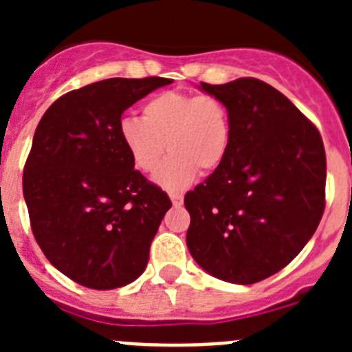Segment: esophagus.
Segmentation results:
<instances>
[{"label": "esophagus", "instance_id": "1", "mask_svg": "<svg viewBox=\"0 0 352 352\" xmlns=\"http://www.w3.org/2000/svg\"><path fill=\"white\" fill-rule=\"evenodd\" d=\"M169 197H170V201H173L174 206H182V204H183V195L182 194H174V192H170Z\"/></svg>", "mask_w": 352, "mask_h": 352}]
</instances>
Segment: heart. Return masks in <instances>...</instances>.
Here are the masks:
<instances>
[{"instance_id": "1", "label": "heart", "mask_w": 352, "mask_h": 352, "mask_svg": "<svg viewBox=\"0 0 352 352\" xmlns=\"http://www.w3.org/2000/svg\"><path fill=\"white\" fill-rule=\"evenodd\" d=\"M118 135L130 160L142 173H153L167 149L170 157L155 174L167 190H182L223 162L231 142L229 111L213 95L164 91L142 105V118L120 120Z\"/></svg>"}]
</instances>
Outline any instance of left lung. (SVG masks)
Instances as JSON below:
<instances>
[{
    "instance_id": "left-lung-1",
    "label": "left lung",
    "mask_w": 352,
    "mask_h": 352,
    "mask_svg": "<svg viewBox=\"0 0 352 352\" xmlns=\"http://www.w3.org/2000/svg\"><path fill=\"white\" fill-rule=\"evenodd\" d=\"M199 89L226 104L231 142L220 167L185 195L186 247L210 275L256 284L285 268L321 222V133L287 96L254 77Z\"/></svg>"
}]
</instances>
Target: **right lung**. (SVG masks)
Returning a JSON list of instances; mask_svg holds the SVG:
<instances>
[{"label": "right lung", "instance_id": "1", "mask_svg": "<svg viewBox=\"0 0 352 352\" xmlns=\"http://www.w3.org/2000/svg\"><path fill=\"white\" fill-rule=\"evenodd\" d=\"M170 82L98 80L60 96L36 126L23 174L31 231L49 263L84 287H123L146 270L170 201L133 169L118 125Z\"/></svg>", "mask_w": 352, "mask_h": 352}]
</instances>
